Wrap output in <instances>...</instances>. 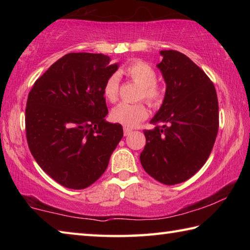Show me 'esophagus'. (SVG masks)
Masks as SVG:
<instances>
[{
  "label": "esophagus",
  "mask_w": 250,
  "mask_h": 250,
  "mask_svg": "<svg viewBox=\"0 0 250 250\" xmlns=\"http://www.w3.org/2000/svg\"><path fill=\"white\" fill-rule=\"evenodd\" d=\"M131 132H132V129H130V128H124V133H125V135H129Z\"/></svg>",
  "instance_id": "34e87169"
}]
</instances>
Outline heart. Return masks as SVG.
Instances as JSON below:
<instances>
[{"instance_id": "obj_1", "label": "heart", "mask_w": 250, "mask_h": 250, "mask_svg": "<svg viewBox=\"0 0 250 250\" xmlns=\"http://www.w3.org/2000/svg\"><path fill=\"white\" fill-rule=\"evenodd\" d=\"M122 73L128 76L133 83L140 84L139 99H146L150 104H159L164 98V89L156 82V71L151 65L142 61H135L126 65ZM120 87V77L111 74L104 83V96L110 103L118 99ZM147 109L145 104H120L112 109L111 120L125 128H133L147 118Z\"/></svg>"}]
</instances>
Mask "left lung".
I'll list each match as a JSON object with an SVG mask.
<instances>
[{
  "mask_svg": "<svg viewBox=\"0 0 250 250\" xmlns=\"http://www.w3.org/2000/svg\"><path fill=\"white\" fill-rule=\"evenodd\" d=\"M158 68L167 83L163 104L145 130L143 168L160 183L174 185L204 166L218 132V100L214 83L186 55L161 50Z\"/></svg>",
  "mask_w": 250,
  "mask_h": 250,
  "instance_id": "8db88e82",
  "label": "left lung"
}]
</instances>
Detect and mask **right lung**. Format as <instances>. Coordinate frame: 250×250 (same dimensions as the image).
I'll use <instances>...</instances> for the list:
<instances>
[{"instance_id":"add662e5","label":"right lung","mask_w":250,"mask_h":250,"mask_svg":"<svg viewBox=\"0 0 250 250\" xmlns=\"http://www.w3.org/2000/svg\"><path fill=\"white\" fill-rule=\"evenodd\" d=\"M104 54L70 53L33 84L25 109L31 153L45 173L67 188L83 189L104 174L124 137L104 120V83L118 69Z\"/></svg>"}]
</instances>
